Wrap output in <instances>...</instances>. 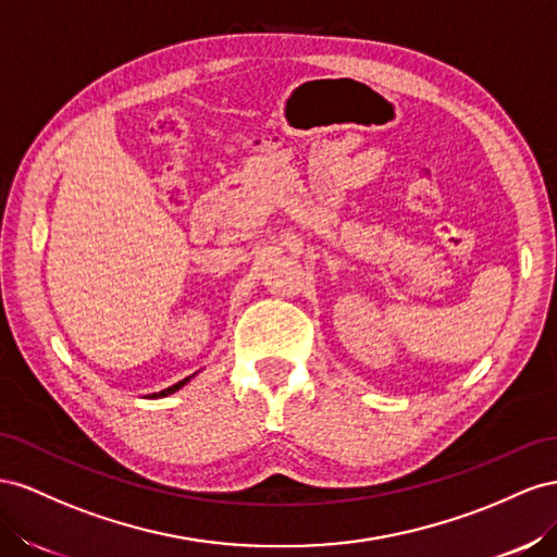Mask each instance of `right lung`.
Returning a JSON list of instances; mask_svg holds the SVG:
<instances>
[{
    "label": "right lung",
    "instance_id": "1",
    "mask_svg": "<svg viewBox=\"0 0 557 557\" xmlns=\"http://www.w3.org/2000/svg\"><path fill=\"white\" fill-rule=\"evenodd\" d=\"M196 375V373H194ZM194 375H188V377H184V380H180V383L177 385H172V387H168V389H163V392H153V394H149V399H161V396H168V394H174V392H177V389H182L186 383H188V380L190 377H194Z\"/></svg>",
    "mask_w": 557,
    "mask_h": 557
}]
</instances>
